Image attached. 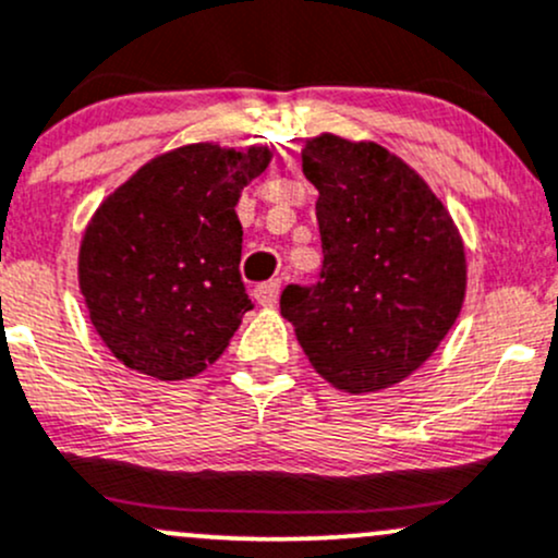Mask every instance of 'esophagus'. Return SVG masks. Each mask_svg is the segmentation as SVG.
<instances>
[{
    "mask_svg": "<svg viewBox=\"0 0 558 558\" xmlns=\"http://www.w3.org/2000/svg\"><path fill=\"white\" fill-rule=\"evenodd\" d=\"M280 296V283L278 280H269V283H262L254 289V299L262 304V307H275Z\"/></svg>",
    "mask_w": 558,
    "mask_h": 558,
    "instance_id": "obj_1",
    "label": "esophagus"
}]
</instances>
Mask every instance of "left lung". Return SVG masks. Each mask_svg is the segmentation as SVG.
Returning <instances> with one entry per match:
<instances>
[{
    "instance_id": "1",
    "label": "left lung",
    "mask_w": 558,
    "mask_h": 558,
    "mask_svg": "<svg viewBox=\"0 0 558 558\" xmlns=\"http://www.w3.org/2000/svg\"><path fill=\"white\" fill-rule=\"evenodd\" d=\"M317 187L320 280L289 286L280 315L312 368L368 395L418 371L466 299V251L442 201L400 156L323 132L302 148Z\"/></svg>"
}]
</instances>
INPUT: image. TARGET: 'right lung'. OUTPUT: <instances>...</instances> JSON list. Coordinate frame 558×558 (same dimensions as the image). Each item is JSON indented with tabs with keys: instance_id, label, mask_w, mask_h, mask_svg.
Listing matches in <instances>:
<instances>
[{
	"instance_id": "1",
	"label": "right lung",
	"mask_w": 558,
	"mask_h": 558,
	"mask_svg": "<svg viewBox=\"0 0 558 558\" xmlns=\"http://www.w3.org/2000/svg\"><path fill=\"white\" fill-rule=\"evenodd\" d=\"M272 148L190 143L143 163L92 214L78 289L113 357L158 381L206 371L254 307L238 198Z\"/></svg>"
}]
</instances>
